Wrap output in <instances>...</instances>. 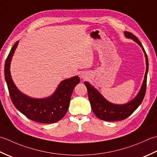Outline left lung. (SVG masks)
<instances>
[{
    "instance_id": "obj_1",
    "label": "left lung",
    "mask_w": 157,
    "mask_h": 157,
    "mask_svg": "<svg viewBox=\"0 0 157 157\" xmlns=\"http://www.w3.org/2000/svg\"><path fill=\"white\" fill-rule=\"evenodd\" d=\"M124 34L127 38H132L142 48V50L145 53L146 63L145 77L141 89H140L138 94L137 95V96L133 100L123 105H117L110 103V102L105 100L97 89L92 87L89 82H84L85 85L87 89L89 100L90 101L93 112L99 119L105 121H117L127 119L141 104L146 94L147 74H148V60L147 54L144 49L142 43H140L138 38L135 35L129 33V32H125Z\"/></svg>"
}]
</instances>
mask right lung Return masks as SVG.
<instances>
[{
    "instance_id": "obj_1",
    "label": "right lung",
    "mask_w": 157,
    "mask_h": 157,
    "mask_svg": "<svg viewBox=\"0 0 157 157\" xmlns=\"http://www.w3.org/2000/svg\"><path fill=\"white\" fill-rule=\"evenodd\" d=\"M17 44L18 41L11 48L5 63V78L13 104L32 121L41 123L57 122L68 111L72 91L80 82L79 77L76 76L62 81L55 93L47 98L34 99L21 94L13 82L9 70L11 60Z\"/></svg>"
}]
</instances>
